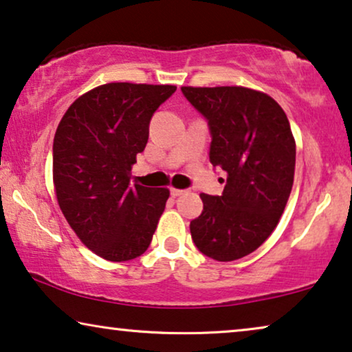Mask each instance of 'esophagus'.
<instances>
[{"instance_id":"obj_1","label":"esophagus","mask_w":352,"mask_h":352,"mask_svg":"<svg viewBox=\"0 0 352 352\" xmlns=\"http://www.w3.org/2000/svg\"><path fill=\"white\" fill-rule=\"evenodd\" d=\"M170 192H171L173 197H179V195H182V194H186L187 190H186V189H176V187H171Z\"/></svg>"}]
</instances>
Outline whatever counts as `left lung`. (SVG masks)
I'll use <instances>...</instances> for the list:
<instances>
[{
  "instance_id": "8db88e82",
  "label": "left lung",
  "mask_w": 352,
  "mask_h": 352,
  "mask_svg": "<svg viewBox=\"0 0 352 352\" xmlns=\"http://www.w3.org/2000/svg\"><path fill=\"white\" fill-rule=\"evenodd\" d=\"M208 120L210 162L228 175L223 195L200 194L204 211L190 221L195 247L216 261H235L266 242L290 197L296 144L283 109L243 86H182Z\"/></svg>"
}]
</instances>
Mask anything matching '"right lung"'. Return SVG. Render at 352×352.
I'll use <instances>...</instances> for the list:
<instances>
[{
    "mask_svg": "<svg viewBox=\"0 0 352 352\" xmlns=\"http://www.w3.org/2000/svg\"><path fill=\"white\" fill-rule=\"evenodd\" d=\"M173 85L107 83L67 109L52 146L57 204L78 239L107 261L146 252L165 210L166 187L131 184L148 123Z\"/></svg>",
    "mask_w": 352,
    "mask_h": 352,
    "instance_id": "1",
    "label": "right lung"
}]
</instances>
